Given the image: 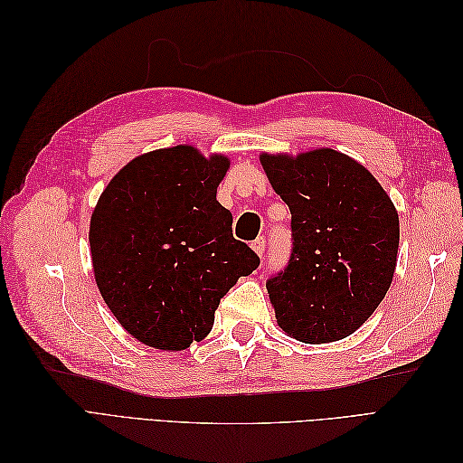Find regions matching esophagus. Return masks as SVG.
<instances>
[{
	"label": "esophagus",
	"instance_id": "34e87169",
	"mask_svg": "<svg viewBox=\"0 0 463 463\" xmlns=\"http://www.w3.org/2000/svg\"><path fill=\"white\" fill-rule=\"evenodd\" d=\"M250 247H253V250H255L259 257H262L264 255V247H266V240H264V237H257V240L253 241V245H250Z\"/></svg>",
	"mask_w": 463,
	"mask_h": 463
}]
</instances>
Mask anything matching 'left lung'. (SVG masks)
Listing matches in <instances>:
<instances>
[{
    "label": "left lung",
    "mask_w": 463,
    "mask_h": 463,
    "mask_svg": "<svg viewBox=\"0 0 463 463\" xmlns=\"http://www.w3.org/2000/svg\"><path fill=\"white\" fill-rule=\"evenodd\" d=\"M260 164L291 213L289 262L266 282L278 326L303 344L344 340L394 278L398 210L365 165L334 148L262 152Z\"/></svg>",
    "instance_id": "left-lung-1"
}]
</instances>
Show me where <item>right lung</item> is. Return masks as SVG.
<instances>
[{
    "label": "right lung",
    "mask_w": 463,
    "mask_h": 463,
    "mask_svg": "<svg viewBox=\"0 0 463 463\" xmlns=\"http://www.w3.org/2000/svg\"><path fill=\"white\" fill-rule=\"evenodd\" d=\"M223 154L158 148L111 177L90 216L96 286L133 338L164 352L204 340L220 299L259 257L232 233L216 201Z\"/></svg>",
    "instance_id": "obj_1"
}]
</instances>
